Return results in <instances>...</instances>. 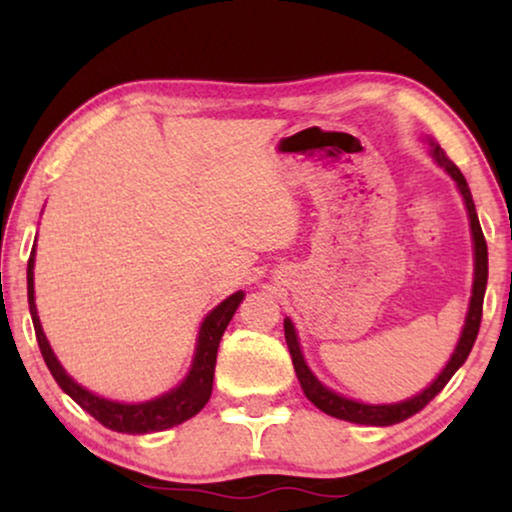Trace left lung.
Returning <instances> with one entry per match:
<instances>
[{
    "label": "left lung",
    "mask_w": 512,
    "mask_h": 512,
    "mask_svg": "<svg viewBox=\"0 0 512 512\" xmlns=\"http://www.w3.org/2000/svg\"><path fill=\"white\" fill-rule=\"evenodd\" d=\"M424 144L429 146V156L436 160L438 167L450 174V179L457 184V191L461 193L466 205V214H468V226H471V240H473V286H471V300H468V310H466V319H464V328H461V335L457 340V347L450 356V361L445 363V368L440 370L436 380H433L429 387L419 391V394L405 398V401H396V403H363L356 401V398H349L340 391H335L331 387H326L324 382L319 380L317 375L312 373V368L307 366L303 349H300V340H298V331L293 326V321L286 317L284 319V335H286V345H289L291 352V361H293V370H296L300 387H303V394L310 398V401L317 405L321 412L326 415L345 419V422H354V424H366V426H391L403 422L424 408L426 403L431 401L433 396H438L440 391L450 377L457 373V370L464 366V361L471 354L473 342L478 338V328H480V319H482V300H485V289H487V242L485 235H482L480 221H478V212H475L473 205V195L471 188H468L464 174L457 165L452 163L450 158L445 156V151L440 149V144L436 139L424 135Z\"/></svg>",
    "instance_id": "left-lung-1"
}]
</instances>
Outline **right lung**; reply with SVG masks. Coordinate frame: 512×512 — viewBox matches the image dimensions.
<instances>
[{"mask_svg": "<svg viewBox=\"0 0 512 512\" xmlns=\"http://www.w3.org/2000/svg\"><path fill=\"white\" fill-rule=\"evenodd\" d=\"M34 254H37V244L32 247L30 261H27V303H30V314L34 333H37V342L44 356L48 370L58 382V387L72 398L74 403H79L88 415H93L97 422L107 426L111 431L118 433H156L172 429V426L184 424L186 419L205 408L209 396H212V384H214V366H216V352H219L221 335L226 331L230 319L237 312V307L244 300V291H235L233 296L221 300L212 312L202 319L198 340H195V352L191 368L184 380L177 387H172L165 394L149 401L139 403H123V401H111L95 391H90L74 380L72 375L62 368V363L55 356L51 342H48L44 328H41L37 303H34Z\"/></svg>", "mask_w": 512, "mask_h": 512, "instance_id": "add662e5", "label": "right lung"}]
</instances>
